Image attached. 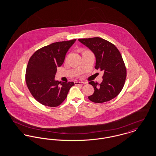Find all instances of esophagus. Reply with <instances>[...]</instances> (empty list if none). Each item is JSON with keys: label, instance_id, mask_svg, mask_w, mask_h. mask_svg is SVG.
<instances>
[{"label": "esophagus", "instance_id": "34e87169", "mask_svg": "<svg viewBox=\"0 0 156 156\" xmlns=\"http://www.w3.org/2000/svg\"><path fill=\"white\" fill-rule=\"evenodd\" d=\"M75 85H83L85 83L83 82L75 81L74 82Z\"/></svg>", "mask_w": 156, "mask_h": 156}]
</instances>
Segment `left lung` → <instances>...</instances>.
Returning <instances> with one entry per match:
<instances>
[{"instance_id":"left-lung-1","label":"left lung","mask_w":156,"mask_h":156,"mask_svg":"<svg viewBox=\"0 0 156 156\" xmlns=\"http://www.w3.org/2000/svg\"><path fill=\"white\" fill-rule=\"evenodd\" d=\"M78 41L94 54L95 68L104 72L101 84L89 82L94 88V94L88 97L89 100L103 103L117 97L124 86L126 77V67L118 49L100 37L80 38Z\"/></svg>"}]
</instances>
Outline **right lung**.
<instances>
[{
	"instance_id": "add662e5",
	"label": "right lung",
	"mask_w": 156,
	"mask_h": 156,
	"mask_svg": "<svg viewBox=\"0 0 156 156\" xmlns=\"http://www.w3.org/2000/svg\"><path fill=\"white\" fill-rule=\"evenodd\" d=\"M75 41L54 43L38 50L30 57L26 82L30 93L40 104L50 107L59 106L74 85L73 82L56 81L55 76L57 68L62 66L67 51Z\"/></svg>"
}]
</instances>
